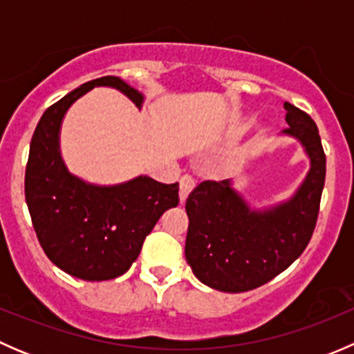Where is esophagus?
I'll return each instance as SVG.
<instances>
[{"label": "esophagus", "instance_id": "34e87169", "mask_svg": "<svg viewBox=\"0 0 354 354\" xmlns=\"http://www.w3.org/2000/svg\"><path fill=\"white\" fill-rule=\"evenodd\" d=\"M195 188V180L194 176H190V174H185V176H181L180 180V200L181 203L187 200L188 195H190V192Z\"/></svg>", "mask_w": 354, "mask_h": 354}]
</instances>
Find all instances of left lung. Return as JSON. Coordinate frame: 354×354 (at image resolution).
Returning <instances> with one entry per match:
<instances>
[{
	"instance_id": "left-lung-1",
	"label": "left lung",
	"mask_w": 354,
	"mask_h": 354,
	"mask_svg": "<svg viewBox=\"0 0 354 354\" xmlns=\"http://www.w3.org/2000/svg\"><path fill=\"white\" fill-rule=\"evenodd\" d=\"M289 128L310 157L296 195L263 212L252 210L230 180L202 181L187 198L185 255L197 279L224 292H243L286 270L312 240L326 183V152L315 121L284 102Z\"/></svg>"
}]
</instances>
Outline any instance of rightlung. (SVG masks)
Wrapping results in <instances>:
<instances>
[{
	"label": "right lung",
	"mask_w": 354,
	"mask_h": 354,
	"mask_svg": "<svg viewBox=\"0 0 354 354\" xmlns=\"http://www.w3.org/2000/svg\"><path fill=\"white\" fill-rule=\"evenodd\" d=\"M97 85L118 88L137 108L144 101L118 77L80 85L44 111L25 169V200L39 243L55 266L84 281L127 272L159 217L180 202L178 183L138 176L116 187H94L68 173L59 156V124L66 109Z\"/></svg>",
	"instance_id": "1"
}]
</instances>
